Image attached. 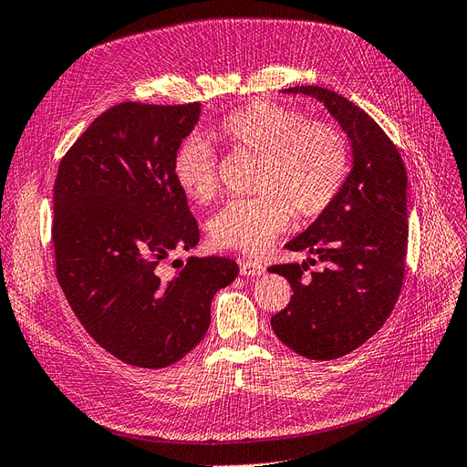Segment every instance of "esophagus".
<instances>
[{
  "instance_id": "obj_1",
  "label": "esophagus",
  "mask_w": 467,
  "mask_h": 467,
  "mask_svg": "<svg viewBox=\"0 0 467 467\" xmlns=\"http://www.w3.org/2000/svg\"><path fill=\"white\" fill-rule=\"evenodd\" d=\"M239 271H242L244 276H261L265 273V266L257 261H244L242 265H239Z\"/></svg>"
}]
</instances>
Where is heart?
<instances>
[{"instance_id":"b5f03b06","label":"heart","mask_w":467,"mask_h":467,"mask_svg":"<svg viewBox=\"0 0 467 467\" xmlns=\"http://www.w3.org/2000/svg\"><path fill=\"white\" fill-rule=\"evenodd\" d=\"M214 136L232 151L259 158L255 199H235L208 220V237L220 249L261 253L286 230L292 212L307 220L323 214L343 189L350 150L341 129L306 120L298 109L257 101L225 117ZM173 175L191 201L216 199L220 181L214 151L189 140L177 151Z\"/></svg>"}]
</instances>
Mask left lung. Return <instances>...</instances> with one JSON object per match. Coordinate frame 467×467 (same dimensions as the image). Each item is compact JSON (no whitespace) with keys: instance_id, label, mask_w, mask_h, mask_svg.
<instances>
[{"instance_id":"obj_1","label":"left lung","mask_w":467,"mask_h":467,"mask_svg":"<svg viewBox=\"0 0 467 467\" xmlns=\"http://www.w3.org/2000/svg\"><path fill=\"white\" fill-rule=\"evenodd\" d=\"M327 107L350 140L352 169L331 206L286 244L316 259L275 265L292 286L290 304L271 317L282 343L312 360L341 358L379 331L400 298L407 255V173L379 124L338 93L298 86Z\"/></svg>"}]
</instances>
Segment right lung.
Instances as JSON below:
<instances>
[{
    "label": "right lung",
    "instance_id": "right-lung-1",
    "mask_svg": "<svg viewBox=\"0 0 467 467\" xmlns=\"http://www.w3.org/2000/svg\"><path fill=\"white\" fill-rule=\"evenodd\" d=\"M199 117L201 103L110 107L54 182L56 278L86 331L138 368H165L199 345L212 298L239 273L232 259L189 257L173 278L160 275L169 253L201 237L173 175Z\"/></svg>",
    "mask_w": 467,
    "mask_h": 467
}]
</instances>
